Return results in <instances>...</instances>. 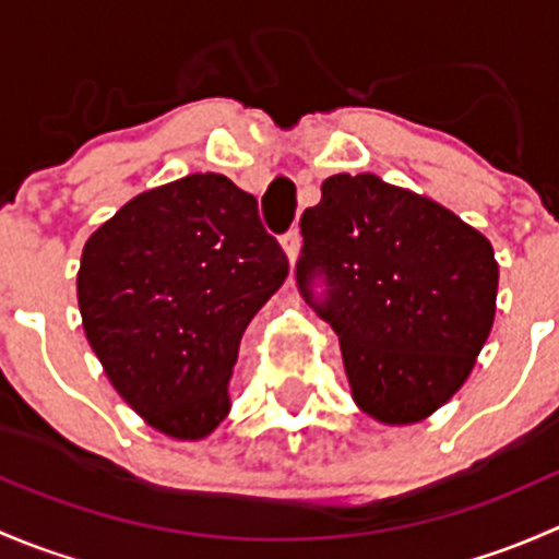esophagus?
Here are the masks:
<instances>
[{"label":"esophagus","instance_id":"obj_1","mask_svg":"<svg viewBox=\"0 0 559 559\" xmlns=\"http://www.w3.org/2000/svg\"><path fill=\"white\" fill-rule=\"evenodd\" d=\"M281 246H284L286 257H289V264H295L297 253H300V246H302V238H300V229H289V233L281 238Z\"/></svg>","mask_w":559,"mask_h":559}]
</instances>
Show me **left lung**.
I'll list each match as a JSON object with an SVG mask.
<instances>
[{
    "label": "left lung",
    "instance_id": "1",
    "mask_svg": "<svg viewBox=\"0 0 559 559\" xmlns=\"http://www.w3.org/2000/svg\"><path fill=\"white\" fill-rule=\"evenodd\" d=\"M300 233L297 286L341 341L354 403L384 425H414L452 400L492 330V243L370 173L326 178Z\"/></svg>",
    "mask_w": 559,
    "mask_h": 559
}]
</instances>
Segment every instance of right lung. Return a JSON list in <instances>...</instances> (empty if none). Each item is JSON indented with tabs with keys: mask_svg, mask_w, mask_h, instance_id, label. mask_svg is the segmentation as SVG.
<instances>
[{
	"mask_svg": "<svg viewBox=\"0 0 559 559\" xmlns=\"http://www.w3.org/2000/svg\"><path fill=\"white\" fill-rule=\"evenodd\" d=\"M289 275L257 200L194 173L129 200L83 246L78 306L116 392L154 430L211 436L240 337Z\"/></svg>",
	"mask_w": 559,
	"mask_h": 559,
	"instance_id": "add662e5",
	"label": "right lung"
}]
</instances>
